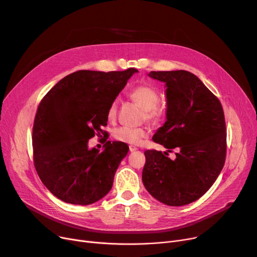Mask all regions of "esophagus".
Here are the masks:
<instances>
[{"instance_id": "obj_1", "label": "esophagus", "mask_w": 257, "mask_h": 257, "mask_svg": "<svg viewBox=\"0 0 257 257\" xmlns=\"http://www.w3.org/2000/svg\"><path fill=\"white\" fill-rule=\"evenodd\" d=\"M138 150V148L137 147H134V146H129V151L130 152H134V151H137Z\"/></svg>"}]
</instances>
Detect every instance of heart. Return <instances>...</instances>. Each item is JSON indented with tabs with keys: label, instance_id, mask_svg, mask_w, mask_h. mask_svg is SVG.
I'll return each instance as SVG.
<instances>
[{
	"label": "heart",
	"instance_id": "obj_1",
	"mask_svg": "<svg viewBox=\"0 0 257 257\" xmlns=\"http://www.w3.org/2000/svg\"><path fill=\"white\" fill-rule=\"evenodd\" d=\"M129 98L136 102L144 109V116L151 123H158L165 117V106L159 102V91L150 84H139L134 86L129 92ZM117 102L114 100L110 103L107 109V117L113 120L116 116ZM112 137L115 141L130 145H138L143 139L148 137V131L145 128H130L126 126L117 127L113 130Z\"/></svg>",
	"mask_w": 257,
	"mask_h": 257
}]
</instances>
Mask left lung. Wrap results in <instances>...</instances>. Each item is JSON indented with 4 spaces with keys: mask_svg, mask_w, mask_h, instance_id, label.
Instances as JSON below:
<instances>
[{
    "mask_svg": "<svg viewBox=\"0 0 257 257\" xmlns=\"http://www.w3.org/2000/svg\"><path fill=\"white\" fill-rule=\"evenodd\" d=\"M166 82L167 121L153 142L175 152L147 150L143 182L147 191L170 206L190 204L217 180L226 158V123L220 100L187 71L150 72Z\"/></svg>",
    "mask_w": 257,
    "mask_h": 257,
    "instance_id": "8db88e82",
    "label": "left lung"
}]
</instances>
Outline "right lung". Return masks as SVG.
<instances>
[{
    "label": "right lung",
    "mask_w": 257,
    "mask_h": 257,
    "mask_svg": "<svg viewBox=\"0 0 257 257\" xmlns=\"http://www.w3.org/2000/svg\"><path fill=\"white\" fill-rule=\"evenodd\" d=\"M138 72L77 71L61 79L40 101L34 118V167L48 190L66 203L88 205L111 190L125 143L107 142L101 153L88 140L107 131V109ZM101 137V136H100ZM106 138L105 142L107 141Z\"/></svg>",
    "instance_id": "right-lung-1"
}]
</instances>
